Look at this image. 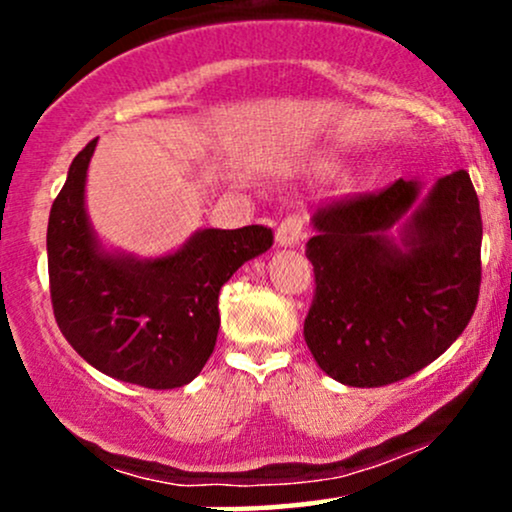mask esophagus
I'll use <instances>...</instances> for the list:
<instances>
[{
  "label": "esophagus",
  "mask_w": 512,
  "mask_h": 512,
  "mask_svg": "<svg viewBox=\"0 0 512 512\" xmlns=\"http://www.w3.org/2000/svg\"><path fill=\"white\" fill-rule=\"evenodd\" d=\"M305 238V216L303 214H291L276 228V245L281 248H291L298 245Z\"/></svg>",
  "instance_id": "1"
}]
</instances>
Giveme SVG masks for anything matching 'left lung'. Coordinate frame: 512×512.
Returning <instances> with one entry per match:
<instances>
[{"label":"left lung","instance_id":"obj_1","mask_svg":"<svg viewBox=\"0 0 512 512\" xmlns=\"http://www.w3.org/2000/svg\"><path fill=\"white\" fill-rule=\"evenodd\" d=\"M317 209L315 296L303 334L317 366L351 387L409 378L464 332L479 301L481 211L467 170ZM407 218L395 244L386 233Z\"/></svg>","mask_w":512,"mask_h":512}]
</instances>
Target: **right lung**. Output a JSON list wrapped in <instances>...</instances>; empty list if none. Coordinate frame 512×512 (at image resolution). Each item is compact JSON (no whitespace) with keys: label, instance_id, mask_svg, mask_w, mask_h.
Masks as SVG:
<instances>
[{"label":"right lung","instance_id":"1","mask_svg":"<svg viewBox=\"0 0 512 512\" xmlns=\"http://www.w3.org/2000/svg\"><path fill=\"white\" fill-rule=\"evenodd\" d=\"M96 142L69 166L48 221L55 320L84 361L122 383L173 390L195 380L219 334V291L272 248L267 226L204 228L173 255L105 252L86 216V170Z\"/></svg>","mask_w":512,"mask_h":512}]
</instances>
